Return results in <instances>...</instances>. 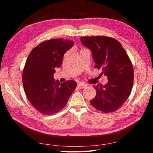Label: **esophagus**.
Returning a JSON list of instances; mask_svg holds the SVG:
<instances>
[{
  "instance_id": "esophagus-1",
  "label": "esophagus",
  "mask_w": 153,
  "mask_h": 153,
  "mask_svg": "<svg viewBox=\"0 0 153 153\" xmlns=\"http://www.w3.org/2000/svg\"><path fill=\"white\" fill-rule=\"evenodd\" d=\"M86 86L87 85L84 84V83H79V84H77V87L79 88V89H84Z\"/></svg>"
}]
</instances>
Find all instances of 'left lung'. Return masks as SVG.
<instances>
[{
  "label": "left lung",
  "instance_id": "1",
  "mask_svg": "<svg viewBox=\"0 0 153 153\" xmlns=\"http://www.w3.org/2000/svg\"><path fill=\"white\" fill-rule=\"evenodd\" d=\"M82 43L89 48L96 63L108 78L105 85L94 86L96 95L91 105L105 113L118 110L127 100L133 85V68L119 41L108 36H84Z\"/></svg>",
  "mask_w": 153,
  "mask_h": 153
}]
</instances>
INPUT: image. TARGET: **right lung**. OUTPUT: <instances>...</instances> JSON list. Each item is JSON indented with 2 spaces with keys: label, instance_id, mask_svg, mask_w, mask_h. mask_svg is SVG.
<instances>
[{
  "label": "right lung",
  "instance_id": "1",
  "mask_svg": "<svg viewBox=\"0 0 153 153\" xmlns=\"http://www.w3.org/2000/svg\"><path fill=\"white\" fill-rule=\"evenodd\" d=\"M73 41L53 39L39 44L32 50L22 73V82L27 99L34 108L44 115L57 113L66 106L76 82L55 80V68L61 66L64 54Z\"/></svg>",
  "mask_w": 153,
  "mask_h": 153
}]
</instances>
